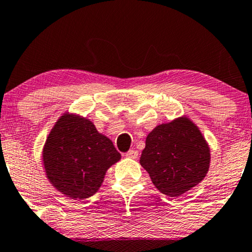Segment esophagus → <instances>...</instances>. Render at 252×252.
Here are the masks:
<instances>
[{
	"label": "esophagus",
	"instance_id": "esophagus-1",
	"mask_svg": "<svg viewBox=\"0 0 252 252\" xmlns=\"http://www.w3.org/2000/svg\"><path fill=\"white\" fill-rule=\"evenodd\" d=\"M125 156H126L127 158H130V159H136V158H137V156H139V151H137V150H134V149H132V150L127 151V153H126V155H125Z\"/></svg>",
	"mask_w": 252,
	"mask_h": 252
}]
</instances>
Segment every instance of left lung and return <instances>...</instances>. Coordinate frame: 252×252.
Returning a JSON list of instances; mask_svg holds the SVG:
<instances>
[{"label": "left lung", "mask_w": 252, "mask_h": 252, "mask_svg": "<svg viewBox=\"0 0 252 252\" xmlns=\"http://www.w3.org/2000/svg\"><path fill=\"white\" fill-rule=\"evenodd\" d=\"M210 153L198 126L187 116H181L148 134L140 164L161 194L178 197L206 177Z\"/></svg>", "instance_id": "1"}]
</instances>
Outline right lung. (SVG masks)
<instances>
[{
  "instance_id": "right-lung-1",
  "label": "right lung",
  "mask_w": 252,
  "mask_h": 252,
  "mask_svg": "<svg viewBox=\"0 0 252 252\" xmlns=\"http://www.w3.org/2000/svg\"><path fill=\"white\" fill-rule=\"evenodd\" d=\"M120 158L112 141L91 119L67 111L54 124L42 148L47 179L61 194L73 199L96 194L106 171Z\"/></svg>"
}]
</instances>
